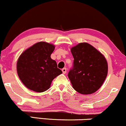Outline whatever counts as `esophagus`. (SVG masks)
<instances>
[{
    "instance_id": "obj_1",
    "label": "esophagus",
    "mask_w": 126,
    "mask_h": 126,
    "mask_svg": "<svg viewBox=\"0 0 126 126\" xmlns=\"http://www.w3.org/2000/svg\"><path fill=\"white\" fill-rule=\"evenodd\" d=\"M62 72H63V73H64V74H65V73L67 72V69L66 68H63V69H62Z\"/></svg>"
}]
</instances>
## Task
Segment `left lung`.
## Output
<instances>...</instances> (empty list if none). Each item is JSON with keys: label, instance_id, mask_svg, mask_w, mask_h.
<instances>
[{"label": "left lung", "instance_id": "8db88e82", "mask_svg": "<svg viewBox=\"0 0 126 126\" xmlns=\"http://www.w3.org/2000/svg\"><path fill=\"white\" fill-rule=\"evenodd\" d=\"M74 58L73 68L68 73L73 88L79 93L88 95L100 88L108 73V63L103 54L87 43L72 47Z\"/></svg>", "mask_w": 126, "mask_h": 126}]
</instances>
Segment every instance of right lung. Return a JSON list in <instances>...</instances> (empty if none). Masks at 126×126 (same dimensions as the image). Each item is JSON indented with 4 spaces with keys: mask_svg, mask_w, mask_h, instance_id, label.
<instances>
[{
    "mask_svg": "<svg viewBox=\"0 0 126 126\" xmlns=\"http://www.w3.org/2000/svg\"><path fill=\"white\" fill-rule=\"evenodd\" d=\"M54 45L40 41L20 55L16 70L20 80L28 89L43 92L50 87L55 78L62 73L57 63L51 58Z\"/></svg>",
    "mask_w": 126,
    "mask_h": 126,
    "instance_id": "1",
    "label": "right lung"
}]
</instances>
